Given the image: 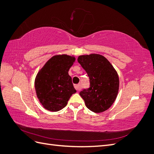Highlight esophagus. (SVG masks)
I'll return each instance as SVG.
<instances>
[{
    "label": "esophagus",
    "instance_id": "obj_1",
    "mask_svg": "<svg viewBox=\"0 0 154 154\" xmlns=\"http://www.w3.org/2000/svg\"><path fill=\"white\" fill-rule=\"evenodd\" d=\"M75 88L76 89L77 91H79L80 89H81V85H79V84H78V85H75Z\"/></svg>",
    "mask_w": 154,
    "mask_h": 154
}]
</instances>
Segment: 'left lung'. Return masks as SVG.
<instances>
[{
    "mask_svg": "<svg viewBox=\"0 0 154 154\" xmlns=\"http://www.w3.org/2000/svg\"><path fill=\"white\" fill-rule=\"evenodd\" d=\"M77 61L90 79V87L79 93L86 106L94 113L105 112L115 102L119 91L116 70L104 56L97 54L79 56Z\"/></svg>",
    "mask_w": 154,
    "mask_h": 154,
    "instance_id": "obj_1",
    "label": "left lung"
}]
</instances>
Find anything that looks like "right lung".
Here are the masks:
<instances>
[{
	"instance_id": "obj_1",
	"label": "right lung",
	"mask_w": 154,
	"mask_h": 154,
	"mask_svg": "<svg viewBox=\"0 0 154 154\" xmlns=\"http://www.w3.org/2000/svg\"><path fill=\"white\" fill-rule=\"evenodd\" d=\"M75 61L74 56L67 54L54 56L38 72L35 88L39 102L46 109L58 112L63 109L77 92L68 74Z\"/></svg>"
}]
</instances>
